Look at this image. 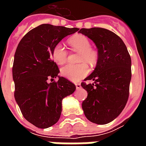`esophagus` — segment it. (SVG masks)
I'll return each instance as SVG.
<instances>
[{"label": "esophagus", "mask_w": 146, "mask_h": 146, "mask_svg": "<svg viewBox=\"0 0 146 146\" xmlns=\"http://www.w3.org/2000/svg\"><path fill=\"white\" fill-rule=\"evenodd\" d=\"M81 88V84H76V90H79Z\"/></svg>", "instance_id": "34e87169"}]
</instances>
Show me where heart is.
I'll return each mask as SVG.
<instances>
[{"label": "heart", "mask_w": 146, "mask_h": 146, "mask_svg": "<svg viewBox=\"0 0 146 146\" xmlns=\"http://www.w3.org/2000/svg\"><path fill=\"white\" fill-rule=\"evenodd\" d=\"M68 44L73 50L80 51L79 65L68 64L61 69V74L65 78L73 82L79 81L88 74L90 69L88 64L95 66L98 60V51L92 48V44L87 36L76 34L68 39ZM68 52L61 43L54 45L52 49V58L58 65H62L67 60Z\"/></svg>", "instance_id": "b5f03b06"}]
</instances>
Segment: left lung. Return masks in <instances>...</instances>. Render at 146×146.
Segmentation results:
<instances>
[{
  "label": "left lung",
  "instance_id": "left-lung-1",
  "mask_svg": "<svg viewBox=\"0 0 146 146\" xmlns=\"http://www.w3.org/2000/svg\"><path fill=\"white\" fill-rule=\"evenodd\" d=\"M92 40L98 48V60L95 70L81 86L88 92L82 103L87 119L106 124L119 116L129 97L131 79V59L125 44L116 33L103 28H82L79 31Z\"/></svg>",
  "mask_w": 146,
  "mask_h": 146
}]
</instances>
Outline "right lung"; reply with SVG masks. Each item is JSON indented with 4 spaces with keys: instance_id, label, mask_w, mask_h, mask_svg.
<instances>
[{
    "instance_id": "right-lung-1",
    "label": "right lung",
    "mask_w": 146,
    "mask_h": 146,
    "mask_svg": "<svg viewBox=\"0 0 146 146\" xmlns=\"http://www.w3.org/2000/svg\"><path fill=\"white\" fill-rule=\"evenodd\" d=\"M78 30L42 24L29 31L18 44L12 67L15 98L24 118L38 128L58 122L62 99L76 90L62 76L54 81L59 70L51 56L54 45Z\"/></svg>"
}]
</instances>
